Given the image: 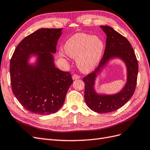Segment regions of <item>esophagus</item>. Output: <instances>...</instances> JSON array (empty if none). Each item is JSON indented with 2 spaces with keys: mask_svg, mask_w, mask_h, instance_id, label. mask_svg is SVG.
<instances>
[{
  "mask_svg": "<svg viewBox=\"0 0 150 150\" xmlns=\"http://www.w3.org/2000/svg\"><path fill=\"white\" fill-rule=\"evenodd\" d=\"M79 78H80V76L76 74H74L73 76H72V79H73L74 80L77 79H79Z\"/></svg>",
  "mask_w": 150,
  "mask_h": 150,
  "instance_id": "1",
  "label": "esophagus"
}]
</instances>
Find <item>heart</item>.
<instances>
[{
    "instance_id": "1",
    "label": "heart",
    "mask_w": 150,
    "mask_h": 150,
    "mask_svg": "<svg viewBox=\"0 0 150 150\" xmlns=\"http://www.w3.org/2000/svg\"><path fill=\"white\" fill-rule=\"evenodd\" d=\"M64 51L68 56L76 57V63L84 72L93 70L98 65L104 50L101 38L85 33H77L64 44Z\"/></svg>"
}]
</instances>
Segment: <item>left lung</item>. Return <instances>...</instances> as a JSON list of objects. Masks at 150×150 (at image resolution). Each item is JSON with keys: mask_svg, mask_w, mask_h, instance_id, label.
<instances>
[{"mask_svg": "<svg viewBox=\"0 0 150 150\" xmlns=\"http://www.w3.org/2000/svg\"><path fill=\"white\" fill-rule=\"evenodd\" d=\"M106 34V47L104 55L98 67L83 79L85 84L84 99L88 107L99 112H110L118 110L132 97L136 89L138 72V64L133 48L126 38L107 25H101ZM117 57L126 63L128 71L127 83L121 91L114 95H99L93 89L96 73L111 58Z\"/></svg>", "mask_w": 150, "mask_h": 150, "instance_id": "8db88e82", "label": "left lung"}]
</instances>
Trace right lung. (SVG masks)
I'll return each mask as SVG.
<instances>
[{
	"label": "right lung",
	"instance_id": "obj_1",
	"mask_svg": "<svg viewBox=\"0 0 150 150\" xmlns=\"http://www.w3.org/2000/svg\"><path fill=\"white\" fill-rule=\"evenodd\" d=\"M62 29H40L25 37L17 45L10 62L12 92L25 110L40 115L57 111L73 83L69 72L55 67L52 53L56 52ZM35 53L38 62L27 63Z\"/></svg>",
	"mask_w": 150,
	"mask_h": 150
}]
</instances>
